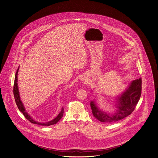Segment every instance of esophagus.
Segmentation results:
<instances>
[{"instance_id": "obj_1", "label": "esophagus", "mask_w": 158, "mask_h": 158, "mask_svg": "<svg viewBox=\"0 0 158 158\" xmlns=\"http://www.w3.org/2000/svg\"><path fill=\"white\" fill-rule=\"evenodd\" d=\"M81 81L82 82H83V83H85V82L86 81V79H85V77H81Z\"/></svg>"}]
</instances>
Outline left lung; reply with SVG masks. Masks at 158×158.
Returning a JSON list of instances; mask_svg holds the SVG:
<instances>
[{"mask_svg":"<svg viewBox=\"0 0 158 158\" xmlns=\"http://www.w3.org/2000/svg\"><path fill=\"white\" fill-rule=\"evenodd\" d=\"M142 93V78L132 81L126 91L118 97V110L115 114L102 111L96 106L94 101H91L90 106L93 115L97 119L104 123H111L122 120L130 115L135 110Z\"/></svg>","mask_w":158,"mask_h":158,"instance_id":"1","label":"left lung"}]
</instances>
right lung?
Segmentation results:
<instances>
[{
  "label": "right lung",
  "mask_w": 158,
  "mask_h": 158,
  "mask_svg": "<svg viewBox=\"0 0 158 158\" xmlns=\"http://www.w3.org/2000/svg\"><path fill=\"white\" fill-rule=\"evenodd\" d=\"M19 69V67H18V69H17L16 73H15L13 92H14V98H15V100L16 104L18 107L19 108L20 111L22 112L23 115L25 116V118L28 120H29L31 123H34V124H39V125L44 126H51V125H53V124H56V123L58 122L60 120V119L62 118V116L63 115V113H64L63 107L62 108L61 111H60V112L59 114V115L55 119L51 120L50 122H46V123H39V122L35 121L33 119H32L31 116L28 115V114L27 113V112L26 111L24 107L23 103H22V101L20 100V98L19 93V89H18V83H17V81H18V73Z\"/></svg>",
  "instance_id": "obj_1"
}]
</instances>
